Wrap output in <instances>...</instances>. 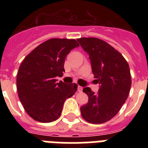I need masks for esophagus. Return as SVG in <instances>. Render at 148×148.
I'll return each instance as SVG.
<instances>
[{
    "label": "esophagus",
    "instance_id": "esophagus-1",
    "mask_svg": "<svg viewBox=\"0 0 148 148\" xmlns=\"http://www.w3.org/2000/svg\"><path fill=\"white\" fill-rule=\"evenodd\" d=\"M77 90H78V92L81 93L83 91V88L81 87V86H78V88H77Z\"/></svg>",
    "mask_w": 148,
    "mask_h": 148
}]
</instances>
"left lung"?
<instances>
[{"label": "left lung", "mask_w": 148, "mask_h": 148, "mask_svg": "<svg viewBox=\"0 0 148 148\" xmlns=\"http://www.w3.org/2000/svg\"><path fill=\"white\" fill-rule=\"evenodd\" d=\"M77 40L89 54L93 74L100 84L97 94L90 88L83 89L88 102L81 108V115L89 123L102 124L117 114L128 97L130 67L121 53L104 40L96 38Z\"/></svg>", "instance_id": "1"}]
</instances>
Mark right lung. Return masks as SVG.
Segmentation results:
<instances>
[{
    "instance_id": "add662e5",
    "label": "right lung",
    "mask_w": 148,
    "mask_h": 148,
    "mask_svg": "<svg viewBox=\"0 0 148 148\" xmlns=\"http://www.w3.org/2000/svg\"><path fill=\"white\" fill-rule=\"evenodd\" d=\"M74 39L52 38L27 54L17 75L18 97L27 114L35 121L48 123L60 116L65 100L77 89L76 84L57 83L64 71L66 56L78 47Z\"/></svg>"
}]
</instances>
